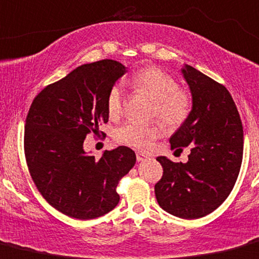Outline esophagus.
Listing matches in <instances>:
<instances>
[{
  "instance_id": "esophagus-1",
  "label": "esophagus",
  "mask_w": 259,
  "mask_h": 259,
  "mask_svg": "<svg viewBox=\"0 0 259 259\" xmlns=\"http://www.w3.org/2000/svg\"><path fill=\"white\" fill-rule=\"evenodd\" d=\"M146 159H148V155L143 154V152H138V154H137V160H138V162L145 161Z\"/></svg>"
}]
</instances>
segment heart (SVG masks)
I'll return each instance as SVG.
<instances>
[{
    "label": "heart",
    "instance_id": "heart-1",
    "mask_svg": "<svg viewBox=\"0 0 259 259\" xmlns=\"http://www.w3.org/2000/svg\"><path fill=\"white\" fill-rule=\"evenodd\" d=\"M133 89L145 93L154 102L152 114L167 126H179L187 119L191 110V98L178 88L172 75L157 67H148L139 70L129 81ZM124 108V89L115 84L107 98L108 114L111 119L121 115ZM162 129L157 124H140L129 121L116 132L119 143L137 149H146L151 141L161 135Z\"/></svg>",
    "mask_w": 259,
    "mask_h": 259
}]
</instances>
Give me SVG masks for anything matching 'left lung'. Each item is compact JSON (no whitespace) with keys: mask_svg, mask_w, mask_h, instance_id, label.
I'll return each instance as SVG.
<instances>
[{"mask_svg":"<svg viewBox=\"0 0 259 259\" xmlns=\"http://www.w3.org/2000/svg\"><path fill=\"white\" fill-rule=\"evenodd\" d=\"M181 74L189 85L192 107L171 135V149L191 146L187 162L166 156L155 185L160 207L180 219L194 220L214 211L232 191L243 156V126L232 97L220 83L191 65Z\"/></svg>","mask_w":259,"mask_h":259,"instance_id":"left-lung-1","label":"left lung"}]
</instances>
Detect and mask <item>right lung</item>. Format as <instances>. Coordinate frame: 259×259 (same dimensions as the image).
<instances>
[{"mask_svg": "<svg viewBox=\"0 0 259 259\" xmlns=\"http://www.w3.org/2000/svg\"><path fill=\"white\" fill-rule=\"evenodd\" d=\"M126 67L113 59L83 64L34 98L24 127V154L38 191L51 206L77 220L108 213L119 203V180L137 161L126 146L99 160L83 148L87 134L108 122L107 98Z\"/></svg>", "mask_w": 259, "mask_h": 259, "instance_id": "1", "label": "right lung"}]
</instances>
